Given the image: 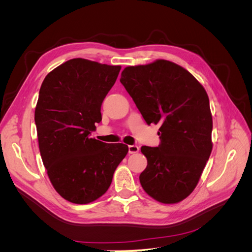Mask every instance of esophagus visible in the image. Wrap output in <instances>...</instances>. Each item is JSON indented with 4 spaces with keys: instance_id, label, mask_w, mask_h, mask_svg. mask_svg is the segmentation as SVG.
I'll return each instance as SVG.
<instances>
[{
    "instance_id": "esophagus-1",
    "label": "esophagus",
    "mask_w": 252,
    "mask_h": 252,
    "mask_svg": "<svg viewBox=\"0 0 252 252\" xmlns=\"http://www.w3.org/2000/svg\"><path fill=\"white\" fill-rule=\"evenodd\" d=\"M140 147L136 146V145H130V146H128V151L129 154H136V152H139Z\"/></svg>"
}]
</instances>
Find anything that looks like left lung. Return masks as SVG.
<instances>
[{"label":"left lung","mask_w":252,"mask_h":252,"mask_svg":"<svg viewBox=\"0 0 252 252\" xmlns=\"http://www.w3.org/2000/svg\"><path fill=\"white\" fill-rule=\"evenodd\" d=\"M121 83L148 125L158 124V147L143 146L147 167L140 174L152 199L175 204L191 193L212 150L207 93L193 75L166 60L128 66Z\"/></svg>","instance_id":"8db88e82"}]
</instances>
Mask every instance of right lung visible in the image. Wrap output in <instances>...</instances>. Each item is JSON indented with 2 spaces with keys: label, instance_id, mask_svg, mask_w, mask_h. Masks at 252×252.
<instances>
[{
  "label": "right lung",
  "instance_id": "obj_1",
  "mask_svg": "<svg viewBox=\"0 0 252 252\" xmlns=\"http://www.w3.org/2000/svg\"><path fill=\"white\" fill-rule=\"evenodd\" d=\"M121 66L71 59L50 71L39 94L34 121L42 161L56 191L88 204L107 191L127 152L125 144L90 138Z\"/></svg>",
  "mask_w": 252,
  "mask_h": 252
}]
</instances>
